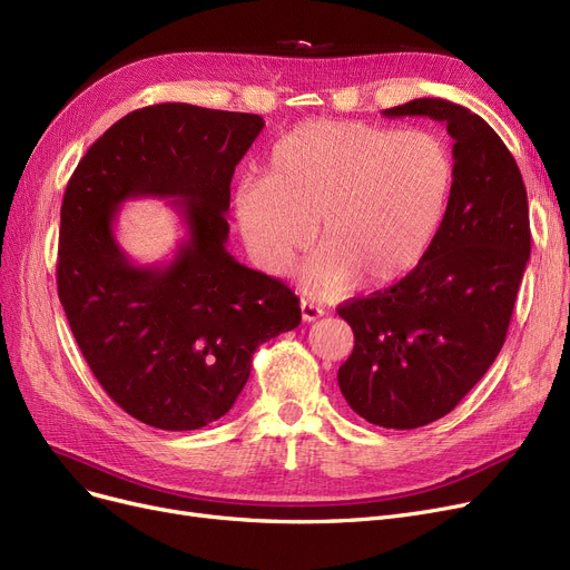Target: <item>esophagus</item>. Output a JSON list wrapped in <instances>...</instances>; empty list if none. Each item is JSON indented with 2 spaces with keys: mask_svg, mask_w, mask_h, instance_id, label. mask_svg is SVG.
Instances as JSON below:
<instances>
[{
  "mask_svg": "<svg viewBox=\"0 0 570 570\" xmlns=\"http://www.w3.org/2000/svg\"><path fill=\"white\" fill-rule=\"evenodd\" d=\"M301 312H303V321H305V323H312V321H316V318H321V316L325 314L318 305L307 303V301L301 303Z\"/></svg>",
  "mask_w": 570,
  "mask_h": 570,
  "instance_id": "obj_1",
  "label": "esophagus"
}]
</instances>
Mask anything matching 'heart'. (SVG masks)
Segmentation results:
<instances>
[{
	"label": "heart",
	"mask_w": 570,
	"mask_h": 570,
	"mask_svg": "<svg viewBox=\"0 0 570 570\" xmlns=\"http://www.w3.org/2000/svg\"><path fill=\"white\" fill-rule=\"evenodd\" d=\"M455 183L448 145L428 131L312 119L282 136L263 179L233 196L237 228L267 273L284 269L312 239L321 252L305 291L340 297L381 288L423 261Z\"/></svg>",
	"instance_id": "b5f03b06"
}]
</instances>
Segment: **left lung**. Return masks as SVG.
Masks as SVG:
<instances>
[{
    "label": "left lung",
    "mask_w": 570,
    "mask_h": 570,
    "mask_svg": "<svg viewBox=\"0 0 570 570\" xmlns=\"http://www.w3.org/2000/svg\"><path fill=\"white\" fill-rule=\"evenodd\" d=\"M383 115L443 122L455 183L423 261L337 309L355 337L337 381L367 423L413 430L451 413L499 355L531 252L529 203L513 155L469 108L413 99Z\"/></svg>",
    "instance_id": "1"
}]
</instances>
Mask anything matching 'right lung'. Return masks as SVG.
Segmentation results:
<instances>
[{
  "label": "right lung",
  "mask_w": 570,
  "mask_h": 570,
  "mask_svg": "<svg viewBox=\"0 0 570 570\" xmlns=\"http://www.w3.org/2000/svg\"><path fill=\"white\" fill-rule=\"evenodd\" d=\"M265 127L249 112L157 104L125 115L80 159L59 224L57 293L85 361L115 404L168 432L230 411L254 351L301 325V301L228 249L230 179ZM173 197L188 237L138 266L114 219L131 197Z\"/></svg>",
  "instance_id": "obj_1"
}]
</instances>
